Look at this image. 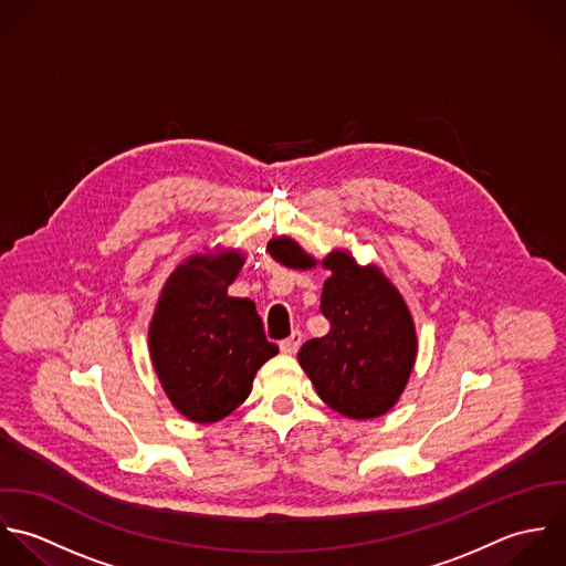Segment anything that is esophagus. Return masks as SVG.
Instances as JSON below:
<instances>
[{"label":"esophagus","mask_w":566,"mask_h":566,"mask_svg":"<svg viewBox=\"0 0 566 566\" xmlns=\"http://www.w3.org/2000/svg\"><path fill=\"white\" fill-rule=\"evenodd\" d=\"M300 343H302V333L295 331L289 339L280 340V349L282 354H295L300 349Z\"/></svg>","instance_id":"1"}]
</instances>
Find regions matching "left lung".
Instances as JSON below:
<instances>
[{"label":"left lung","instance_id":"left-lung-1","mask_svg":"<svg viewBox=\"0 0 566 566\" xmlns=\"http://www.w3.org/2000/svg\"><path fill=\"white\" fill-rule=\"evenodd\" d=\"M266 249L291 269L317 264L289 235L273 238ZM322 264L333 271L322 293L331 333L302 345L300 365L331 409L352 420L378 418L398 402L416 363L411 313L378 266H360L345 251L328 253Z\"/></svg>","mask_w":566,"mask_h":566}]
</instances>
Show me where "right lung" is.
<instances>
[{
	"label": "right lung",
	"instance_id": "1",
	"mask_svg": "<svg viewBox=\"0 0 566 566\" xmlns=\"http://www.w3.org/2000/svg\"><path fill=\"white\" fill-rule=\"evenodd\" d=\"M242 264L240 251L190 255L164 284L148 328L153 367L166 396L199 424L219 422L240 407L255 371L277 354L255 304L227 295Z\"/></svg>",
	"mask_w": 566,
	"mask_h": 566
}]
</instances>
